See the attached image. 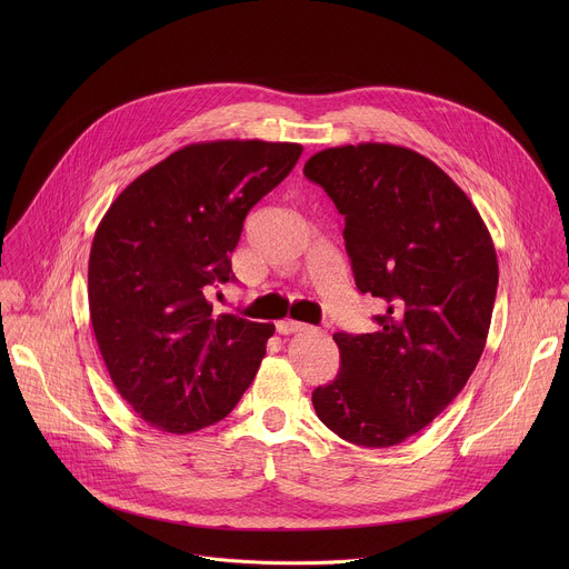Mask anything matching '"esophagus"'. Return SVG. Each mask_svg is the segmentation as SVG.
Returning <instances> with one entry per match:
<instances>
[{"instance_id": "obj_1", "label": "esophagus", "mask_w": 569, "mask_h": 569, "mask_svg": "<svg viewBox=\"0 0 569 569\" xmlns=\"http://www.w3.org/2000/svg\"><path fill=\"white\" fill-rule=\"evenodd\" d=\"M277 331H279L281 336H290V333H306V331H310V327H306V323H301V321L281 319V321L277 323Z\"/></svg>"}]
</instances>
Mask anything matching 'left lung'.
I'll return each mask as SVG.
<instances>
[{
  "instance_id": "left-lung-1",
  "label": "left lung",
  "mask_w": 569,
  "mask_h": 569,
  "mask_svg": "<svg viewBox=\"0 0 569 569\" xmlns=\"http://www.w3.org/2000/svg\"><path fill=\"white\" fill-rule=\"evenodd\" d=\"M303 176L345 216L356 286L378 297V331L336 333L340 371L312 391L349 443L398 446L432 423L475 371L498 292L493 238L432 159L393 143L315 152Z\"/></svg>"
}]
</instances>
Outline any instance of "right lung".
<instances>
[{
	"label": "right lung",
	"mask_w": 569,
	"mask_h": 569,
	"mask_svg": "<svg viewBox=\"0 0 569 569\" xmlns=\"http://www.w3.org/2000/svg\"><path fill=\"white\" fill-rule=\"evenodd\" d=\"M299 143H189L132 180L97 227L88 295L99 351L148 426L189 435L252 385L274 323L213 312L242 220L297 164Z\"/></svg>",
	"instance_id": "add662e5"
}]
</instances>
